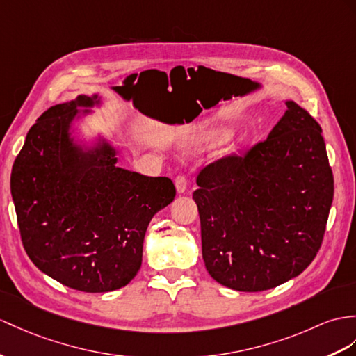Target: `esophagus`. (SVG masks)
Masks as SVG:
<instances>
[{"mask_svg":"<svg viewBox=\"0 0 356 356\" xmlns=\"http://www.w3.org/2000/svg\"><path fill=\"white\" fill-rule=\"evenodd\" d=\"M175 188L178 193H186L187 190V178L183 177V175H178L175 178Z\"/></svg>","mask_w":356,"mask_h":356,"instance_id":"1","label":"esophagus"}]
</instances>
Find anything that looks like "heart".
<instances>
[{"mask_svg":"<svg viewBox=\"0 0 356 356\" xmlns=\"http://www.w3.org/2000/svg\"><path fill=\"white\" fill-rule=\"evenodd\" d=\"M231 136L229 129H223V128H219V129H213V131L207 133L205 134V142H210V143H220L223 140H227V138Z\"/></svg>","mask_w":356,"mask_h":356,"instance_id":"b5f03b06","label":"heart"}]
</instances>
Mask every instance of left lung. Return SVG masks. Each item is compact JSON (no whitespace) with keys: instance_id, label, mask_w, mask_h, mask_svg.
Masks as SVG:
<instances>
[{"instance_id":"left-lung-1","label":"left lung","mask_w":356,"mask_h":356,"mask_svg":"<svg viewBox=\"0 0 356 356\" xmlns=\"http://www.w3.org/2000/svg\"><path fill=\"white\" fill-rule=\"evenodd\" d=\"M267 140L201 170L193 193L214 281L263 291L290 281L322 245L334 197L322 128L291 99Z\"/></svg>"}]
</instances>
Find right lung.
I'll use <instances>...</instances> for the list:
<instances>
[{
    "label": "right lung",
    "mask_w": 356,
    "mask_h": 356,
    "mask_svg": "<svg viewBox=\"0 0 356 356\" xmlns=\"http://www.w3.org/2000/svg\"><path fill=\"white\" fill-rule=\"evenodd\" d=\"M98 93L48 108L25 137L10 190L25 252L40 272L86 293L122 289L142 266L155 213L175 197L166 177L118 166L102 131H76L101 108Z\"/></svg>",
    "instance_id": "add662e5"
}]
</instances>
